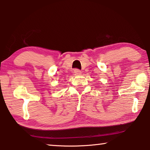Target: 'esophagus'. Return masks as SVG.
Masks as SVG:
<instances>
[{
  "label": "esophagus",
  "mask_w": 150,
  "mask_h": 150,
  "mask_svg": "<svg viewBox=\"0 0 150 150\" xmlns=\"http://www.w3.org/2000/svg\"><path fill=\"white\" fill-rule=\"evenodd\" d=\"M74 73H75L76 75H80V74H81V71L79 70V69H75L74 70Z\"/></svg>",
  "instance_id": "34e87169"
}]
</instances>
